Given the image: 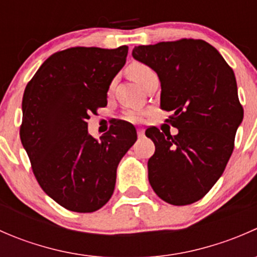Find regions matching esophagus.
Listing matches in <instances>:
<instances>
[{"label":"esophagus","instance_id":"1","mask_svg":"<svg viewBox=\"0 0 257 257\" xmlns=\"http://www.w3.org/2000/svg\"><path fill=\"white\" fill-rule=\"evenodd\" d=\"M137 132H138V136L139 137H143L144 136V129L143 128H138V131H137Z\"/></svg>","mask_w":257,"mask_h":257}]
</instances>
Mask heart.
<instances>
[{
  "mask_svg": "<svg viewBox=\"0 0 257 257\" xmlns=\"http://www.w3.org/2000/svg\"><path fill=\"white\" fill-rule=\"evenodd\" d=\"M153 71L150 67H148L147 64L139 63V62H136V63H132L131 66L128 67V76L131 77L137 84H141L142 80H143L145 77L152 74ZM126 119L132 121H138L141 119V114L136 112H131L126 114Z\"/></svg>",
  "mask_w": 257,
  "mask_h": 257,
  "instance_id": "obj_1",
  "label": "heart"
}]
</instances>
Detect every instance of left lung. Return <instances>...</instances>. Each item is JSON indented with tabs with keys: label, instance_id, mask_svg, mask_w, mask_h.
<instances>
[{
	"label": "left lung",
	"instance_id": "left-lung-1",
	"mask_svg": "<svg viewBox=\"0 0 257 257\" xmlns=\"http://www.w3.org/2000/svg\"><path fill=\"white\" fill-rule=\"evenodd\" d=\"M134 59L158 74L160 108L177 136L147 129L155 153L148 179L160 199L188 205L208 194L224 173L234 150L243 109L234 71L216 48L201 40H179L134 47Z\"/></svg>",
	"mask_w": 257,
	"mask_h": 257
}]
</instances>
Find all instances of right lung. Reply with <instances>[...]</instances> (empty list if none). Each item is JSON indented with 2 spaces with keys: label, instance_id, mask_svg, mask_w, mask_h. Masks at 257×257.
Wrapping results in <instances>:
<instances>
[{
  "label": "right lung",
  "instance_id": "1",
  "mask_svg": "<svg viewBox=\"0 0 257 257\" xmlns=\"http://www.w3.org/2000/svg\"><path fill=\"white\" fill-rule=\"evenodd\" d=\"M128 47H73L48 57L26 87L21 142L49 198L76 212L108 203L116 168L137 141L133 124L118 120L100 141L88 133L90 113L124 67Z\"/></svg>",
  "mask_w": 257,
  "mask_h": 257
}]
</instances>
